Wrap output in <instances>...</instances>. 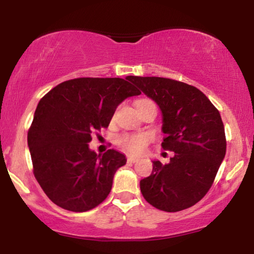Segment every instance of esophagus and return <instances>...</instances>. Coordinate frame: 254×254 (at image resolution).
Segmentation results:
<instances>
[{
	"mask_svg": "<svg viewBox=\"0 0 254 254\" xmlns=\"http://www.w3.org/2000/svg\"><path fill=\"white\" fill-rule=\"evenodd\" d=\"M127 162H130V164H135V162L138 161V157H135V156H127Z\"/></svg>",
	"mask_w": 254,
	"mask_h": 254,
	"instance_id": "1",
	"label": "esophagus"
}]
</instances>
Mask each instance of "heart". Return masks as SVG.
Returning a JSON list of instances; mask_svg holds the SVG:
<instances>
[{"label":"heart","instance_id":"obj_1","mask_svg":"<svg viewBox=\"0 0 254 254\" xmlns=\"http://www.w3.org/2000/svg\"><path fill=\"white\" fill-rule=\"evenodd\" d=\"M150 142L147 133H122L117 137V144L130 154H139Z\"/></svg>","mask_w":254,"mask_h":254}]
</instances>
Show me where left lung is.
I'll list each match as a JSON object with an SVG mask.
<instances>
[{
    "mask_svg": "<svg viewBox=\"0 0 254 254\" xmlns=\"http://www.w3.org/2000/svg\"><path fill=\"white\" fill-rule=\"evenodd\" d=\"M159 105L164 116V150L170 164L153 161V172L139 182L144 199L159 210L176 212L199 202L210 190L226 155L220 112L196 87L166 77L127 76Z\"/></svg>",
    "mask_w": 254,
    "mask_h": 254,
    "instance_id": "obj_1",
    "label": "left lung"
}]
</instances>
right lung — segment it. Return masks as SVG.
I'll return each instance as SVG.
<instances>
[{
    "label": "right lung",
    "instance_id": "obj_1",
    "mask_svg": "<svg viewBox=\"0 0 254 254\" xmlns=\"http://www.w3.org/2000/svg\"><path fill=\"white\" fill-rule=\"evenodd\" d=\"M138 94L129 77H78L40 99L27 142L34 177L56 205L83 212L106 199L127 159L115 149L98 155L88 143L122 101Z\"/></svg>",
    "mask_w": 254,
    "mask_h": 254
}]
</instances>
